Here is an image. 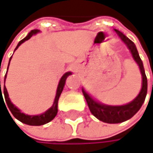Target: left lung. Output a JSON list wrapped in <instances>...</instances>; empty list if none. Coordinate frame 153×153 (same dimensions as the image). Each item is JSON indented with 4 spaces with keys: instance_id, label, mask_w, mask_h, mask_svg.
Listing matches in <instances>:
<instances>
[{
    "instance_id": "left-lung-1",
    "label": "left lung",
    "mask_w": 153,
    "mask_h": 153,
    "mask_svg": "<svg viewBox=\"0 0 153 153\" xmlns=\"http://www.w3.org/2000/svg\"><path fill=\"white\" fill-rule=\"evenodd\" d=\"M116 33L121 38V40L126 44L130 51L131 52V55L134 61L140 67V71L143 76V87L135 99L128 104L121 105V106H111V105H104L101 104L94 101L92 98L82 89V93L85 97V100L88 103L89 109L91 112L100 121L106 123H120L125 122L127 120L131 119L133 115L137 113V111L140 109L141 105L143 104L146 94H147V77L145 74V71L143 68V62H141L138 51L136 49L135 44L127 38L123 32L118 30H114Z\"/></svg>"
}]
</instances>
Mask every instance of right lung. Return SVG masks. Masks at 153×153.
Instances as JSON below:
<instances>
[{
  "label": "right lung",
  "instance_id": "obj_1",
  "mask_svg": "<svg viewBox=\"0 0 153 153\" xmlns=\"http://www.w3.org/2000/svg\"><path fill=\"white\" fill-rule=\"evenodd\" d=\"M40 30H32L30 33L24 38L22 39L17 45V47L15 48V50L22 43L24 42L25 41H28L32 35H35L36 33H38ZM14 50V51H15ZM12 58V57H10ZM9 64H10V62H9ZM8 68H9V65H8ZM8 68H7V71H8ZM71 72L69 71V72H66L65 74H63V76L61 78L60 80V82L58 84V88H57V92H56V96H55V99H54V102L52 104V106L48 110L46 111L44 113L42 114H40V115H27L23 112H22L15 105L13 104V102L10 101V98H9V95H8V91H7V89L4 85L3 87V93H4V98H5V102L10 111V112L13 113V115L17 119L19 120L20 122H22V123H25V124H28V125H32V126H40V125H43L45 123H48L49 122H51V120L54 119L57 115V112H58V101H59V98L61 96V93L63 90V87H64V84H65V81L67 79V77L69 75H71ZM5 79H6V75H5V78H4V83H5ZM0 100L1 98L3 99L2 94H1V82H0ZM8 111V110H7ZM9 112V111H8Z\"/></svg>",
  "mask_w": 153,
  "mask_h": 153
}]
</instances>
